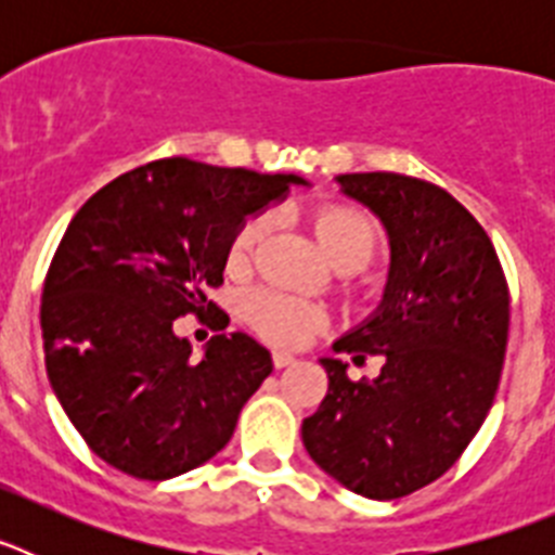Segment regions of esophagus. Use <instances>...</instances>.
I'll use <instances>...</instances> for the list:
<instances>
[{"label":"esophagus","instance_id":"34e87169","mask_svg":"<svg viewBox=\"0 0 555 555\" xmlns=\"http://www.w3.org/2000/svg\"><path fill=\"white\" fill-rule=\"evenodd\" d=\"M272 361H274V366H278V370H286V366L297 364V358H294L292 352H286V350H274Z\"/></svg>","mask_w":555,"mask_h":555}]
</instances>
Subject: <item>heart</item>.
Wrapping results in <instances>:
<instances>
[{
    "instance_id": "b5f03b06",
    "label": "heart",
    "mask_w": 555,
    "mask_h": 555,
    "mask_svg": "<svg viewBox=\"0 0 555 555\" xmlns=\"http://www.w3.org/2000/svg\"><path fill=\"white\" fill-rule=\"evenodd\" d=\"M267 230V217H253L244 222V228L235 233L233 244H230V258L233 261H244L249 249L258 244V238ZM313 233L320 238L322 249L331 261H341V258H356V261L366 263L370 255L375 253L377 244V228L366 214L356 208H322L313 219ZM247 317L253 327L261 336L281 341V345H297L313 327L322 322V308L317 302L297 297V294L281 292V288H255L247 297Z\"/></svg>"
}]
</instances>
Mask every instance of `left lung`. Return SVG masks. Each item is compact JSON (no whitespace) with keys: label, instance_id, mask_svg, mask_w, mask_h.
Segmentation results:
<instances>
[{"label":"left lung","instance_id":"left-lung-1","mask_svg":"<svg viewBox=\"0 0 555 555\" xmlns=\"http://www.w3.org/2000/svg\"><path fill=\"white\" fill-rule=\"evenodd\" d=\"M389 235L384 300L333 350L384 356L375 380L320 358L327 395L302 420V444L331 478L395 500L453 467L487 420L508 341V286L487 230L428 180L395 171L338 175Z\"/></svg>","mask_w":555,"mask_h":555}]
</instances>
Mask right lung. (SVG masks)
Here are the masks:
<instances>
[{"label": "right lung", "instance_id": "1", "mask_svg": "<svg viewBox=\"0 0 555 555\" xmlns=\"http://www.w3.org/2000/svg\"><path fill=\"white\" fill-rule=\"evenodd\" d=\"M288 185L308 183L164 158L77 210L43 283V356L66 416L111 467L166 480L230 442L272 356L247 333H219L191 358L175 320L219 311L208 292L235 233Z\"/></svg>", "mask_w": 555, "mask_h": 555}]
</instances>
